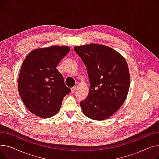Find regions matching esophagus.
Here are the masks:
<instances>
[{"mask_svg": "<svg viewBox=\"0 0 159 159\" xmlns=\"http://www.w3.org/2000/svg\"><path fill=\"white\" fill-rule=\"evenodd\" d=\"M77 88L76 86H74L73 88H71V92H72V93H75V91H77Z\"/></svg>", "mask_w": 159, "mask_h": 159, "instance_id": "1", "label": "esophagus"}]
</instances>
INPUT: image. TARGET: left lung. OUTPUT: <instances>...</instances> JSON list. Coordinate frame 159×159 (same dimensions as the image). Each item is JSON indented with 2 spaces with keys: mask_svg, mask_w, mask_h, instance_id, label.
Returning <instances> with one entry per match:
<instances>
[{
  "mask_svg": "<svg viewBox=\"0 0 159 159\" xmlns=\"http://www.w3.org/2000/svg\"><path fill=\"white\" fill-rule=\"evenodd\" d=\"M74 50L87 68L89 91L80 102L88 118L103 120L119 110L129 88V72L125 58L115 49L90 44L75 46Z\"/></svg>",
  "mask_w": 159,
  "mask_h": 159,
  "instance_id": "obj_1",
  "label": "left lung"
}]
</instances>
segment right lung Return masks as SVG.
<instances>
[{
  "instance_id": "right-lung-1",
  "label": "right lung",
  "mask_w": 159,
  "mask_h": 159,
  "mask_svg": "<svg viewBox=\"0 0 159 159\" xmlns=\"http://www.w3.org/2000/svg\"><path fill=\"white\" fill-rule=\"evenodd\" d=\"M70 49L57 46L36 49L22 63L18 82L19 95L27 109L41 118L56 114L64 97L71 92L56 68Z\"/></svg>"
}]
</instances>
